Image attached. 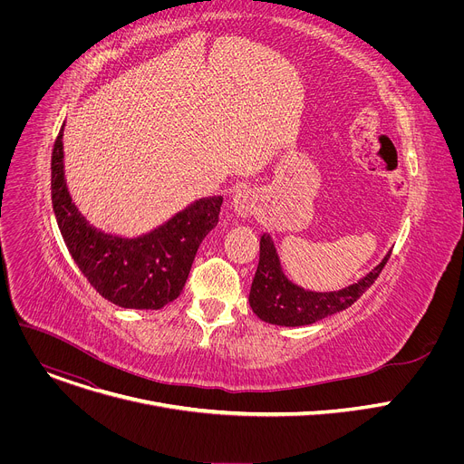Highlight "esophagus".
Masks as SVG:
<instances>
[{
  "instance_id": "obj_1",
  "label": "esophagus",
  "mask_w": 464,
  "mask_h": 464,
  "mask_svg": "<svg viewBox=\"0 0 464 464\" xmlns=\"http://www.w3.org/2000/svg\"><path fill=\"white\" fill-rule=\"evenodd\" d=\"M231 209L235 211V215H238L242 218L255 215V211H256L255 194H251V190H238L231 200Z\"/></svg>"
}]
</instances>
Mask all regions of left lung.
Segmentation results:
<instances>
[{
	"label": "left lung",
	"instance_id": "left-lung-1",
	"mask_svg": "<svg viewBox=\"0 0 464 464\" xmlns=\"http://www.w3.org/2000/svg\"><path fill=\"white\" fill-rule=\"evenodd\" d=\"M389 256L391 251L382 258L376 268L351 286L336 292H312L297 286L285 276L274 240L268 233H264L260 237L256 274L249 290V306L258 319L272 324H312L354 304V301H358L360 295L376 281Z\"/></svg>",
	"mask_w": 464,
	"mask_h": 464
}]
</instances>
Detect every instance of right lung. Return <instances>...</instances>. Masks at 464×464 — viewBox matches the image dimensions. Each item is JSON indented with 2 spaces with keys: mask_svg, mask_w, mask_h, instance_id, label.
Segmentation results:
<instances>
[{
  "mask_svg": "<svg viewBox=\"0 0 464 464\" xmlns=\"http://www.w3.org/2000/svg\"><path fill=\"white\" fill-rule=\"evenodd\" d=\"M62 136L63 124L51 158V200L62 238L79 270L104 299L121 308H163L181 294L198 247L218 224L222 196L200 198L140 237L104 233L72 200Z\"/></svg>",
  "mask_w": 464,
  "mask_h": 464,
  "instance_id": "add662e5",
  "label": "right lung"
}]
</instances>
